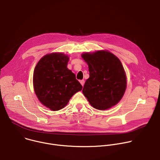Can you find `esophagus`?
Masks as SVG:
<instances>
[{"mask_svg":"<svg viewBox=\"0 0 160 160\" xmlns=\"http://www.w3.org/2000/svg\"><path fill=\"white\" fill-rule=\"evenodd\" d=\"M80 83H81V85H82V86H83V85H84V83H85V80H82L80 81Z\"/></svg>","mask_w":160,"mask_h":160,"instance_id":"obj_1","label":"esophagus"}]
</instances>
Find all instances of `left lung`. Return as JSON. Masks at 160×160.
<instances>
[{
  "label": "left lung",
  "mask_w": 160,
  "mask_h": 160,
  "mask_svg": "<svg viewBox=\"0 0 160 160\" xmlns=\"http://www.w3.org/2000/svg\"><path fill=\"white\" fill-rule=\"evenodd\" d=\"M82 57L88 65L89 78L82 92L90 104L100 110L116 105L127 86L124 68L119 59L106 51L85 53Z\"/></svg>",
  "instance_id": "8db88e82"
}]
</instances>
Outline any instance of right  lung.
Instances as JSON below:
<instances>
[{
    "mask_svg": "<svg viewBox=\"0 0 160 160\" xmlns=\"http://www.w3.org/2000/svg\"><path fill=\"white\" fill-rule=\"evenodd\" d=\"M69 58L62 53L43 56L33 73V87L39 101L52 111L63 108L82 89L75 75L67 68Z\"/></svg>",
    "mask_w": 160,
    "mask_h": 160,
    "instance_id": "right-lung-1",
    "label": "right lung"
}]
</instances>
